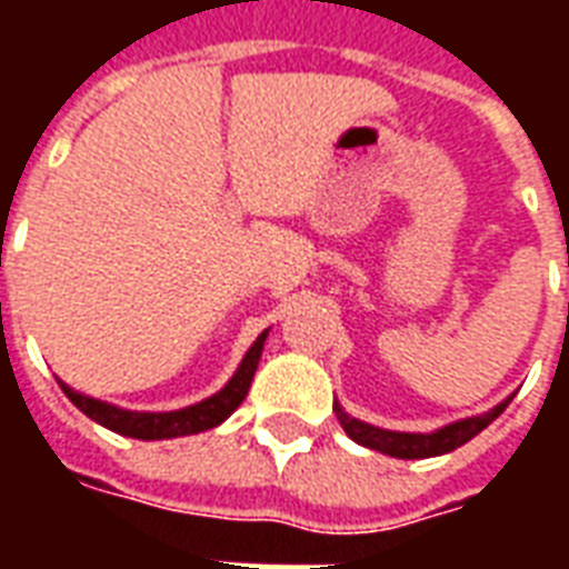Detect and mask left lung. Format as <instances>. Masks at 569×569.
Instances as JSON below:
<instances>
[{
    "mask_svg": "<svg viewBox=\"0 0 569 569\" xmlns=\"http://www.w3.org/2000/svg\"><path fill=\"white\" fill-rule=\"evenodd\" d=\"M509 402H512V396L502 399L500 406L490 408L485 415L457 420V423H448V427L436 429V432H393V429L371 427V423L350 418L338 402H335V415L341 420L347 436L357 441V445H362V448L390 453V457H399V460H423V457H439V453H448L453 448L466 445L469 439H476L481 429L500 418Z\"/></svg>",
    "mask_w": 569,
    "mask_h": 569,
    "instance_id": "8db88e82",
    "label": "left lung"
}]
</instances>
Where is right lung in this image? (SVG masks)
<instances>
[{
	"instance_id": "1",
	"label": "right lung",
	"mask_w": 569,
	"mask_h": 569,
	"mask_svg": "<svg viewBox=\"0 0 569 569\" xmlns=\"http://www.w3.org/2000/svg\"><path fill=\"white\" fill-rule=\"evenodd\" d=\"M264 338H268V329L252 341L243 362L237 366L234 378L224 383L219 393L210 396V399H203L198 406L179 408V411H128V408L109 406V402H100V399H91V396L76 393V390L67 387L63 381H60V387H63V393L69 396V402L79 408L81 415H88V418L97 420L100 427L112 429L118 436H130V439L142 441L194 436V432H203V429L219 427V423H222L224 418H231L234 408L247 399L252 375L259 369Z\"/></svg>"
}]
</instances>
